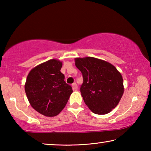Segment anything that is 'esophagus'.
<instances>
[{"mask_svg":"<svg viewBox=\"0 0 151 151\" xmlns=\"http://www.w3.org/2000/svg\"><path fill=\"white\" fill-rule=\"evenodd\" d=\"M72 86H73V90H76V89L78 88V86H77V85H76V83H75L73 84Z\"/></svg>","mask_w":151,"mask_h":151,"instance_id":"34e87169","label":"esophagus"}]
</instances>
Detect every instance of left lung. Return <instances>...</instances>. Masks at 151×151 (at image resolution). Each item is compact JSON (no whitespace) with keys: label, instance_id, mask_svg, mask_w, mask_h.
Instances as JSON below:
<instances>
[{"label":"left lung","instance_id":"1","mask_svg":"<svg viewBox=\"0 0 151 151\" xmlns=\"http://www.w3.org/2000/svg\"><path fill=\"white\" fill-rule=\"evenodd\" d=\"M75 62L83 74L80 90L85 104L94 114L109 113L124 93L121 74L111 63L96 58H76Z\"/></svg>","mask_w":151,"mask_h":151}]
</instances>
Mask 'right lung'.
I'll return each instance as SVG.
<instances>
[{"label": "right lung", "mask_w": 151, "mask_h": 151, "mask_svg": "<svg viewBox=\"0 0 151 151\" xmlns=\"http://www.w3.org/2000/svg\"><path fill=\"white\" fill-rule=\"evenodd\" d=\"M63 63L50 59L30 71L24 85L28 100L35 111L46 116L58 115L65 108L73 89L60 72Z\"/></svg>", "instance_id": "1"}]
</instances>
